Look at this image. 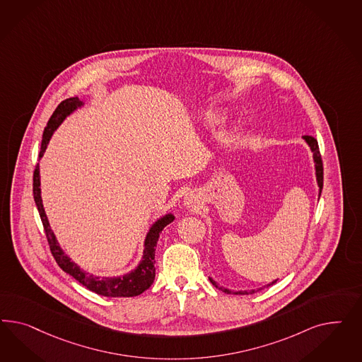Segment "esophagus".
Wrapping results in <instances>:
<instances>
[{
	"mask_svg": "<svg viewBox=\"0 0 362 362\" xmlns=\"http://www.w3.org/2000/svg\"><path fill=\"white\" fill-rule=\"evenodd\" d=\"M183 203H185V206H186L187 209H195L199 207V204L202 203L200 202V197L195 192H189V194H187L185 199H183Z\"/></svg>",
	"mask_w": 362,
	"mask_h": 362,
	"instance_id": "obj_1",
	"label": "esophagus"
}]
</instances>
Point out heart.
I'll return each instance as SVG.
<instances>
[{"label": "heart", "mask_w": 362, "mask_h": 362, "mask_svg": "<svg viewBox=\"0 0 362 362\" xmlns=\"http://www.w3.org/2000/svg\"><path fill=\"white\" fill-rule=\"evenodd\" d=\"M227 119V111L224 109H211L202 112L197 117V126L203 132H211Z\"/></svg>", "instance_id": "b5f03b06"}]
</instances>
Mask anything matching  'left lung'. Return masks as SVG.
I'll return each mask as SVG.
<instances>
[{
    "mask_svg": "<svg viewBox=\"0 0 362 362\" xmlns=\"http://www.w3.org/2000/svg\"><path fill=\"white\" fill-rule=\"evenodd\" d=\"M303 141L307 143L308 147L310 148V153H312V158H313V163H315V175H316V182H317L318 186V197H321V189H322V179H324V170H322V160H321V155H320V150H318V143L313 136H303ZM212 284L216 285V283L214 280H211ZM277 280H274L272 283H269L268 285H272L276 283ZM267 286V285H265ZM263 286V288H265ZM263 288H257V289H251L250 292L247 291H230V289H226L224 288V292L230 293V295H248V293H253V292H259L262 291Z\"/></svg>",
    "mask_w": 362,
    "mask_h": 362,
    "instance_id": "8db88e82",
    "label": "left lung"
}]
</instances>
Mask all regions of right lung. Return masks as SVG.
<instances>
[{"mask_svg":"<svg viewBox=\"0 0 362 362\" xmlns=\"http://www.w3.org/2000/svg\"><path fill=\"white\" fill-rule=\"evenodd\" d=\"M85 103L79 100L78 97L67 98L62 100L58 107L55 109L52 118L47 122V126L45 127L41 143V151L40 159L44 156L45 151L47 148V144L50 142L55 130L61 126V123L65 121L69 115H71L74 111L83 107ZM33 194L34 202L37 209L40 212V216L44 224L45 233L50 245V251L54 256L55 262L59 265V268L74 277L78 283L86 286L88 291L106 297H134L143 293L146 289H148L153 283L155 279V251H156V243L159 240V235L170 223H173L175 216L173 212H167L163 216L158 218L151 224V227L147 230L146 238L143 241V255L141 262L138 265L127 274L114 277H100L95 274H88L85 269H82L77 263L71 260L66 255L62 247L57 240L54 232L50 227L49 219L45 212L42 197H41V174H40V163L34 170L33 176Z\"/></svg>","mask_w":362,"mask_h":362,"instance_id":"obj_1","label":"right lung"}]
</instances>
